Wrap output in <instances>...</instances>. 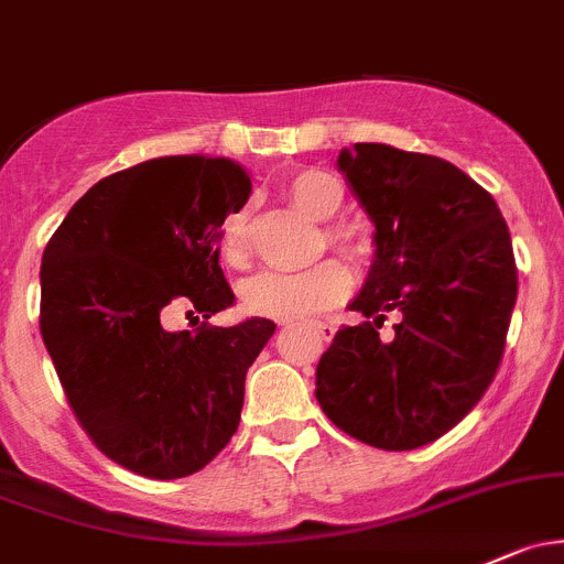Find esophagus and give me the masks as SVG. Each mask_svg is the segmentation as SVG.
Instances as JSON below:
<instances>
[{"label":"esophagus","mask_w":564,"mask_h":564,"mask_svg":"<svg viewBox=\"0 0 564 564\" xmlns=\"http://www.w3.org/2000/svg\"><path fill=\"white\" fill-rule=\"evenodd\" d=\"M313 332H316L318 337H322V340H332V337H335V324H313Z\"/></svg>","instance_id":"esophagus-1"}]
</instances>
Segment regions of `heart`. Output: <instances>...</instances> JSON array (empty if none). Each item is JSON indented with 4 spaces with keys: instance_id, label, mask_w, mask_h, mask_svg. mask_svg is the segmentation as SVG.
<instances>
[{
    "instance_id": "b5f03b06",
    "label": "heart",
    "mask_w": 564,
    "mask_h": 564,
    "mask_svg": "<svg viewBox=\"0 0 564 564\" xmlns=\"http://www.w3.org/2000/svg\"><path fill=\"white\" fill-rule=\"evenodd\" d=\"M286 197L297 210L316 221H329L343 207V186L322 170H302L286 183ZM329 242L348 257H361V242L351 232L329 229ZM221 253L229 264H246L251 257V224L246 210L224 218ZM351 292L348 270L337 262H318L302 272H259L242 286V305L248 313L278 322H302L329 311Z\"/></svg>"
}]
</instances>
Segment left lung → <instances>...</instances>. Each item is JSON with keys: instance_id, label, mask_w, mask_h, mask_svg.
I'll return each instance as SVG.
<instances>
[{"instance_id": "obj_1", "label": "left lung", "mask_w": 564, "mask_h": 564, "mask_svg": "<svg viewBox=\"0 0 564 564\" xmlns=\"http://www.w3.org/2000/svg\"><path fill=\"white\" fill-rule=\"evenodd\" d=\"M337 167L376 224L370 275L316 367L322 411L357 441L411 452L446 435L489 389L517 305L511 235L495 197L452 162L383 142ZM401 316L395 337L377 329Z\"/></svg>"}]
</instances>
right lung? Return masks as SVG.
I'll list each match as a JSON object with an SVG mask.
<instances>
[{"label": "right lung", "mask_w": 564, "mask_h": 564, "mask_svg": "<svg viewBox=\"0 0 564 564\" xmlns=\"http://www.w3.org/2000/svg\"><path fill=\"white\" fill-rule=\"evenodd\" d=\"M248 197L232 159H151L94 183L45 246L40 332L58 381L94 446L138 476L203 470L240 424L246 372L275 324L167 332L162 318L232 305L218 240Z\"/></svg>", "instance_id": "1"}]
</instances>
